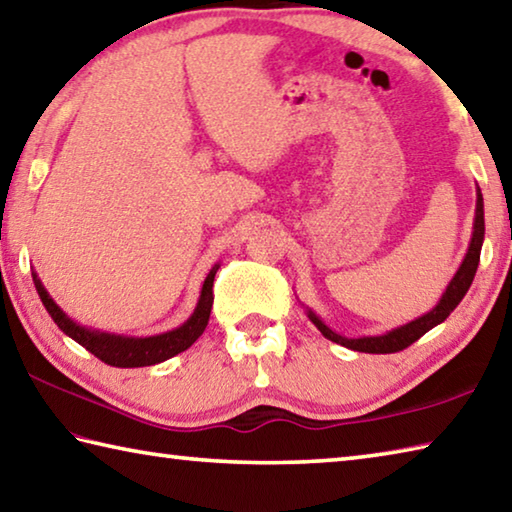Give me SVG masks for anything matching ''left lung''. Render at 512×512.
Returning a JSON list of instances; mask_svg holds the SVG:
<instances>
[{
    "label": "left lung",
    "mask_w": 512,
    "mask_h": 512,
    "mask_svg": "<svg viewBox=\"0 0 512 512\" xmlns=\"http://www.w3.org/2000/svg\"><path fill=\"white\" fill-rule=\"evenodd\" d=\"M483 232H486V226H483V197L481 190L477 188V208H475V224H472V239L468 246V253L463 257V262L459 266V271L454 273L445 293L441 295V300L436 302L432 311H427L423 315H418L416 320L403 324V327H396L392 331L383 333V336H362V338H345L329 329L318 315H315L311 309H306V315L309 320L320 329L324 338H329L336 345H342L353 351H365V353H396L403 351L405 347H410L412 342H416L421 336H425L427 331L434 329L436 324H441L448 315L457 309L459 302L463 300V295L468 293V288L475 280L477 266H479V255H481V246H483Z\"/></svg>",
    "instance_id": "1"
}]
</instances>
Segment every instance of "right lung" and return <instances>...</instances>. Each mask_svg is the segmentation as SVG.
Masks as SVG:
<instances>
[{"label":"right lung","instance_id":"obj_1","mask_svg":"<svg viewBox=\"0 0 512 512\" xmlns=\"http://www.w3.org/2000/svg\"><path fill=\"white\" fill-rule=\"evenodd\" d=\"M217 271H219V264L210 268L208 277L203 280L201 295H199L197 306H194V313L181 324V327L159 333V336H147V338L118 336V333L82 327V324L73 322L69 315L53 302V297L49 295V291H46L35 271H33V284L37 288V295H40L44 309L49 311L53 322L58 324L69 338L76 340L78 345L85 347L89 353H94L96 358L107 362L111 367H150V365H159V362L192 347L201 333L206 331L212 300H215V295H212V282H215Z\"/></svg>","mask_w":512,"mask_h":512}]
</instances>
